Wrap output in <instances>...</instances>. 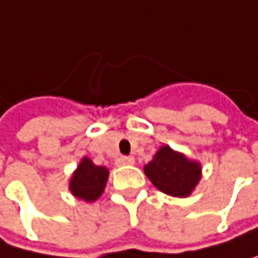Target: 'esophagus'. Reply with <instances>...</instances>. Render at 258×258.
<instances>
[{"label":"esophagus","instance_id":"esophagus-1","mask_svg":"<svg viewBox=\"0 0 258 258\" xmlns=\"http://www.w3.org/2000/svg\"><path fill=\"white\" fill-rule=\"evenodd\" d=\"M135 163V157L132 156H122L117 159V165H120V167H123V165H133Z\"/></svg>","mask_w":258,"mask_h":258}]
</instances>
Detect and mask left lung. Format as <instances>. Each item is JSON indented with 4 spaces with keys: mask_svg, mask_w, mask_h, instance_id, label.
I'll use <instances>...</instances> for the list:
<instances>
[{
    "mask_svg": "<svg viewBox=\"0 0 258 258\" xmlns=\"http://www.w3.org/2000/svg\"><path fill=\"white\" fill-rule=\"evenodd\" d=\"M144 173L159 191L183 199L191 196L199 185L202 165L170 145H162L144 167Z\"/></svg>",
    "mask_w": 258,
    "mask_h": 258,
    "instance_id": "left-lung-1",
    "label": "left lung"
}]
</instances>
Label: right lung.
Returning a JSON list of instances; mask_svg holds the SVG:
<instances>
[{
	"instance_id": "add662e5",
	"label": "right lung",
	"mask_w": 258,
	"mask_h": 258,
	"mask_svg": "<svg viewBox=\"0 0 258 258\" xmlns=\"http://www.w3.org/2000/svg\"><path fill=\"white\" fill-rule=\"evenodd\" d=\"M108 174L110 171L107 167L95 165L90 157L84 156L70 177L69 189L76 199L91 204L102 196Z\"/></svg>"
}]
</instances>
